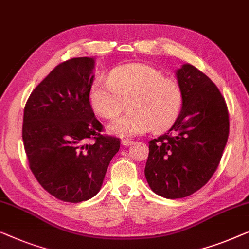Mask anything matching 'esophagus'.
I'll return each mask as SVG.
<instances>
[{"mask_svg":"<svg viewBox=\"0 0 249 249\" xmlns=\"http://www.w3.org/2000/svg\"><path fill=\"white\" fill-rule=\"evenodd\" d=\"M122 144H123L124 146L132 145L133 144V141H131V140H123V141H122Z\"/></svg>","mask_w":249,"mask_h":249,"instance_id":"1","label":"esophagus"}]
</instances>
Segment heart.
<instances>
[{
    "label": "heart",
    "instance_id": "1",
    "mask_svg": "<svg viewBox=\"0 0 249 249\" xmlns=\"http://www.w3.org/2000/svg\"><path fill=\"white\" fill-rule=\"evenodd\" d=\"M126 101L131 111L110 122L107 131L121 138H132L171 124L179 111L181 93L174 80L146 64L121 66L111 72L109 80L99 79L91 87L89 103L99 116H117Z\"/></svg>",
    "mask_w": 249,
    "mask_h": 249
}]
</instances>
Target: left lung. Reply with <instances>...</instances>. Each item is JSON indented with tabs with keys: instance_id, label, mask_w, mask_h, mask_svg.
Returning a JSON list of instances; mask_svg holds the SVG:
<instances>
[{
	"instance_id": "1",
	"label": "left lung",
	"mask_w": 249,
	"mask_h": 249,
	"mask_svg": "<svg viewBox=\"0 0 249 249\" xmlns=\"http://www.w3.org/2000/svg\"><path fill=\"white\" fill-rule=\"evenodd\" d=\"M181 110L169 131L149 142L144 175L162 197L180 198L210 180L229 135L225 98L204 73L191 64L176 71Z\"/></svg>"
}]
</instances>
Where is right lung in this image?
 Here are the masks:
<instances>
[{"instance_id":"right-lung-1","label":"right lung","mask_w":249,"mask_h":249,"mask_svg":"<svg viewBox=\"0 0 249 249\" xmlns=\"http://www.w3.org/2000/svg\"><path fill=\"white\" fill-rule=\"evenodd\" d=\"M93 70L92 57L61 63L34 89L23 111L30 169L45 191L64 202L93 197L121 146L118 139L100 134L103 125L90 106Z\"/></svg>"}]
</instances>
